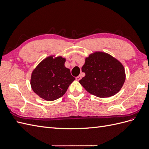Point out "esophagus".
I'll return each instance as SVG.
<instances>
[{"instance_id":"obj_1","label":"esophagus","mask_w":149,"mask_h":149,"mask_svg":"<svg viewBox=\"0 0 149 149\" xmlns=\"http://www.w3.org/2000/svg\"><path fill=\"white\" fill-rule=\"evenodd\" d=\"M81 79V76H77V77L76 78V79L77 80V81H79Z\"/></svg>"}]
</instances>
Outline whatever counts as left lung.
<instances>
[{"label":"left lung","instance_id":"1","mask_svg":"<svg viewBox=\"0 0 149 149\" xmlns=\"http://www.w3.org/2000/svg\"><path fill=\"white\" fill-rule=\"evenodd\" d=\"M85 76L79 81L86 91L99 97H108L118 93L125 80L124 66L111 55L95 52L85 58L82 66Z\"/></svg>","mask_w":149,"mask_h":149}]
</instances>
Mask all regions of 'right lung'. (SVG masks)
Segmentation results:
<instances>
[{
  "label": "right lung",
  "mask_w": 149,
  "mask_h": 149,
  "mask_svg": "<svg viewBox=\"0 0 149 149\" xmlns=\"http://www.w3.org/2000/svg\"><path fill=\"white\" fill-rule=\"evenodd\" d=\"M66 58L49 56L33 70L30 85L35 94L44 100L55 101L65 94L75 80L70 69L65 66Z\"/></svg>",
  "instance_id": "1"
}]
</instances>
